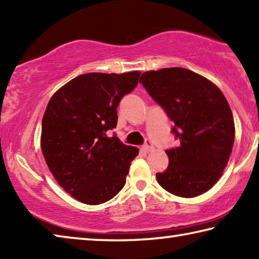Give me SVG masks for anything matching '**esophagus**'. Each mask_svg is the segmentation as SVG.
<instances>
[{"instance_id":"obj_1","label":"esophagus","mask_w":259,"mask_h":259,"mask_svg":"<svg viewBox=\"0 0 259 259\" xmlns=\"http://www.w3.org/2000/svg\"><path fill=\"white\" fill-rule=\"evenodd\" d=\"M153 148H154V146H153V144L150 139H147L145 144H144V150L145 151H152Z\"/></svg>"}]
</instances>
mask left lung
<instances>
[{
	"label": "left lung",
	"mask_w": 259,
	"mask_h": 259,
	"mask_svg": "<svg viewBox=\"0 0 259 259\" xmlns=\"http://www.w3.org/2000/svg\"><path fill=\"white\" fill-rule=\"evenodd\" d=\"M139 82L174 122L181 145L166 150L169 165L156 179L165 191L194 198L221 178L234 143L230 105L207 78L182 67L142 74Z\"/></svg>",
	"instance_id": "1"
}]
</instances>
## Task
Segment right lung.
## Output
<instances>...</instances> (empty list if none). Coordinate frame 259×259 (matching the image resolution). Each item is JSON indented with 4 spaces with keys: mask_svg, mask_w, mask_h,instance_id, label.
Listing matches in <instances>:
<instances>
[{
    "mask_svg": "<svg viewBox=\"0 0 259 259\" xmlns=\"http://www.w3.org/2000/svg\"><path fill=\"white\" fill-rule=\"evenodd\" d=\"M139 75L82 74L49 100L42 119L43 156L59 185L80 202L104 203L124 186L139 150L106 133L116 128L117 106Z\"/></svg>",
    "mask_w": 259,
    "mask_h": 259,
    "instance_id": "add662e5",
    "label": "right lung"
}]
</instances>
